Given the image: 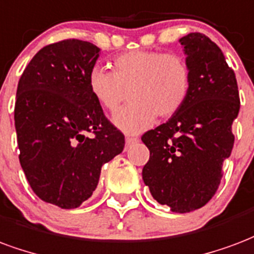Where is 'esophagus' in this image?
<instances>
[{
  "instance_id": "obj_1",
  "label": "esophagus",
  "mask_w": 254,
  "mask_h": 254,
  "mask_svg": "<svg viewBox=\"0 0 254 254\" xmlns=\"http://www.w3.org/2000/svg\"><path fill=\"white\" fill-rule=\"evenodd\" d=\"M125 141H127V145H132V144L137 142V138H136V137L127 136V138H125Z\"/></svg>"
}]
</instances>
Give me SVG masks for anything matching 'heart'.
Listing matches in <instances>:
<instances>
[{
    "label": "heart",
    "mask_w": 254,
    "mask_h": 254,
    "mask_svg": "<svg viewBox=\"0 0 254 254\" xmlns=\"http://www.w3.org/2000/svg\"><path fill=\"white\" fill-rule=\"evenodd\" d=\"M191 69L183 56L161 51L137 50L113 60V72L94 67L89 74V90L106 112H116L127 98V108L113 122L127 133L145 130L156 116L171 118L180 112L191 90Z\"/></svg>",
    "instance_id": "1"
}]
</instances>
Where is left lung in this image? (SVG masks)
Returning <instances> with one entry per match:
<instances>
[{
  "instance_id": "obj_1",
  "label": "left lung",
  "mask_w": 254,
  "mask_h": 254,
  "mask_svg": "<svg viewBox=\"0 0 254 254\" xmlns=\"http://www.w3.org/2000/svg\"><path fill=\"white\" fill-rule=\"evenodd\" d=\"M179 41L191 69V90L178 114L142 134L151 153L142 180L159 203L190 213L217 192L234 144L240 95L234 71L214 41L198 32Z\"/></svg>"
}]
</instances>
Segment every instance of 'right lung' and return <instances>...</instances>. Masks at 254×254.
Instances as JSON below:
<instances>
[{
	"instance_id": "add662e5",
	"label": "right lung",
	"mask_w": 254,
	"mask_h": 254,
	"mask_svg": "<svg viewBox=\"0 0 254 254\" xmlns=\"http://www.w3.org/2000/svg\"><path fill=\"white\" fill-rule=\"evenodd\" d=\"M99 51L78 39L46 46L17 86L20 164L33 192L58 207L76 208L87 200L102 165L125 146L122 132L105 117L89 90Z\"/></svg>"
}]
</instances>
